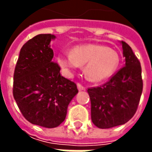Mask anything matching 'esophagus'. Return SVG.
Masks as SVG:
<instances>
[{"mask_svg":"<svg viewBox=\"0 0 152 152\" xmlns=\"http://www.w3.org/2000/svg\"><path fill=\"white\" fill-rule=\"evenodd\" d=\"M77 87H78L79 91H85V86H84V85H82L81 84H79V83H78V84H77Z\"/></svg>","mask_w":152,"mask_h":152,"instance_id":"obj_1","label":"esophagus"}]
</instances>
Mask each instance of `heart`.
Segmentation results:
<instances>
[{"label": "heart", "mask_w": 152, "mask_h": 152, "mask_svg": "<svg viewBox=\"0 0 152 152\" xmlns=\"http://www.w3.org/2000/svg\"><path fill=\"white\" fill-rule=\"evenodd\" d=\"M60 67L67 73L79 66H85V77L92 82L109 78L119 65L117 50L102 45L86 44L74 46L70 54H62L57 58Z\"/></svg>", "instance_id": "obj_1"}]
</instances>
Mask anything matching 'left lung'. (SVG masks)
Returning <instances> with one entry per match:
<instances>
[{
    "mask_svg": "<svg viewBox=\"0 0 152 152\" xmlns=\"http://www.w3.org/2000/svg\"><path fill=\"white\" fill-rule=\"evenodd\" d=\"M125 66L107 83L88 89L91 98V120L100 129L122 125L137 111L143 90L141 66L131 47L122 41Z\"/></svg>",
    "mask_w": 152,
    "mask_h": 152,
    "instance_id": "obj_1",
    "label": "left lung"
}]
</instances>
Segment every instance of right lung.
<instances>
[{
    "label": "right lung",
    "mask_w": 152,
    "mask_h": 152,
    "mask_svg": "<svg viewBox=\"0 0 152 152\" xmlns=\"http://www.w3.org/2000/svg\"><path fill=\"white\" fill-rule=\"evenodd\" d=\"M38 34L21 48L13 74L12 94L23 116L33 124L56 128L66 118L67 107L79 92L76 84L60 74L50 40Z\"/></svg>",
    "instance_id": "add662e5"
}]
</instances>
